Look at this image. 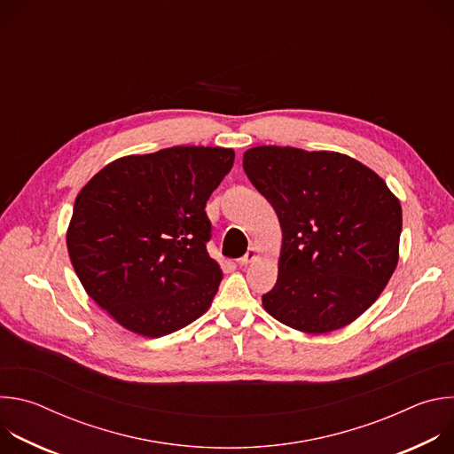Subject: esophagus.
I'll return each instance as SVG.
<instances>
[{"mask_svg": "<svg viewBox=\"0 0 454 454\" xmlns=\"http://www.w3.org/2000/svg\"><path fill=\"white\" fill-rule=\"evenodd\" d=\"M254 258H256V251L253 247H249L247 253L244 256H240L237 262H239V266H247L251 261H254Z\"/></svg>", "mask_w": 454, "mask_h": 454, "instance_id": "obj_1", "label": "esophagus"}]
</instances>
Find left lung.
Here are the masks:
<instances>
[{"label":"left lung","instance_id":"obj_1","mask_svg":"<svg viewBox=\"0 0 454 454\" xmlns=\"http://www.w3.org/2000/svg\"><path fill=\"white\" fill-rule=\"evenodd\" d=\"M242 167L282 226L266 310L309 334L348 325L395 271L399 200L373 170L340 153L262 145L244 153Z\"/></svg>","mask_w":454,"mask_h":454}]
</instances>
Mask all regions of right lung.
<instances>
[{
  "mask_svg": "<svg viewBox=\"0 0 454 454\" xmlns=\"http://www.w3.org/2000/svg\"><path fill=\"white\" fill-rule=\"evenodd\" d=\"M223 147L120 158L81 190L67 242L86 293L127 331L160 338L205 314L223 271L207 201L233 167Z\"/></svg>",
  "mask_w": 454,
  "mask_h": 454,
  "instance_id": "1",
  "label": "right lung"
}]
</instances>
